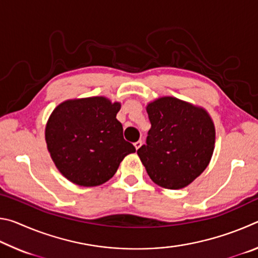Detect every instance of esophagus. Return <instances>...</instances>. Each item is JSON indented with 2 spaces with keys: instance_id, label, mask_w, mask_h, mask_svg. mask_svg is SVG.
<instances>
[{
  "instance_id": "34e87169",
  "label": "esophagus",
  "mask_w": 258,
  "mask_h": 258,
  "mask_svg": "<svg viewBox=\"0 0 258 258\" xmlns=\"http://www.w3.org/2000/svg\"><path fill=\"white\" fill-rule=\"evenodd\" d=\"M141 146H142V141H140V140H139V141H137V142L134 143V147H135V149H137V150H138L139 148L141 147Z\"/></svg>"
}]
</instances>
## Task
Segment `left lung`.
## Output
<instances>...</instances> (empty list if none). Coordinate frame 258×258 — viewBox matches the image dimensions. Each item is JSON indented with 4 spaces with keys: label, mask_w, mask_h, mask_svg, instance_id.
I'll list each match as a JSON object with an SVG mask.
<instances>
[{
    "label": "left lung",
    "mask_w": 258,
    "mask_h": 258,
    "mask_svg": "<svg viewBox=\"0 0 258 258\" xmlns=\"http://www.w3.org/2000/svg\"><path fill=\"white\" fill-rule=\"evenodd\" d=\"M151 123L147 143L138 155L148 175L165 189L189 185L211 161L215 145V126L209 113L173 97L148 103Z\"/></svg>",
    "instance_id": "8db88e82"
}]
</instances>
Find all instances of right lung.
Segmentation results:
<instances>
[{
  "label": "right lung",
  "mask_w": 258,
  "mask_h": 258,
  "mask_svg": "<svg viewBox=\"0 0 258 258\" xmlns=\"http://www.w3.org/2000/svg\"><path fill=\"white\" fill-rule=\"evenodd\" d=\"M119 109V102L92 97L67 100L52 111L45 141L67 180L81 186L102 184L115 175L125 156L135 152L116 118Z\"/></svg>",
  "instance_id": "1"
}]
</instances>
